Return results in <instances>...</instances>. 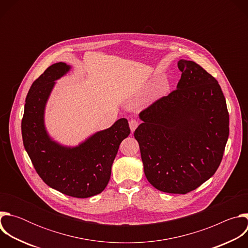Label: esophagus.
<instances>
[{
    "label": "esophagus",
    "instance_id": "esophagus-1",
    "mask_svg": "<svg viewBox=\"0 0 248 248\" xmlns=\"http://www.w3.org/2000/svg\"><path fill=\"white\" fill-rule=\"evenodd\" d=\"M138 124H139V122L137 120H130L129 121V127H130L131 132H133L137 128Z\"/></svg>",
    "mask_w": 248,
    "mask_h": 248
}]
</instances>
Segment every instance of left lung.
Listing matches in <instances>:
<instances>
[{
	"instance_id": "obj_1",
	"label": "left lung",
	"mask_w": 248,
	"mask_h": 248,
	"mask_svg": "<svg viewBox=\"0 0 248 248\" xmlns=\"http://www.w3.org/2000/svg\"><path fill=\"white\" fill-rule=\"evenodd\" d=\"M176 89L139 114L134 131L144 173L158 190L186 194L220 166L229 138V113L218 81L192 61L180 60Z\"/></svg>"
}]
</instances>
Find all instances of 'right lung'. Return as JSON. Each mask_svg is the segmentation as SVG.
<instances>
[{
    "label": "right lung",
    "mask_w": 248,
    "mask_h": 248,
    "mask_svg": "<svg viewBox=\"0 0 248 248\" xmlns=\"http://www.w3.org/2000/svg\"><path fill=\"white\" fill-rule=\"evenodd\" d=\"M70 68L65 62L54 63L32 83L25 100L21 133L24 148L47 186L68 196L87 198L107 186L120 144L130 129L123 118L74 147L62 145L49 135L46 104L56 81Z\"/></svg>",
    "instance_id": "obj_1"
}]
</instances>
